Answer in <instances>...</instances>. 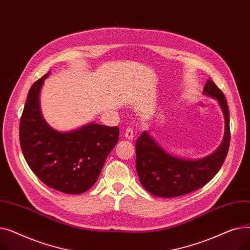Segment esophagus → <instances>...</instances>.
I'll use <instances>...</instances> for the list:
<instances>
[{"label": "esophagus", "mask_w": 250, "mask_h": 250, "mask_svg": "<svg viewBox=\"0 0 250 250\" xmlns=\"http://www.w3.org/2000/svg\"><path fill=\"white\" fill-rule=\"evenodd\" d=\"M125 137L128 140L134 139V130L132 127H126L125 130Z\"/></svg>", "instance_id": "1"}]
</instances>
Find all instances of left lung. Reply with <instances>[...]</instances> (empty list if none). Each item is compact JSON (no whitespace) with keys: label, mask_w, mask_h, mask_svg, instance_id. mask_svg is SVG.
<instances>
[{"label":"left lung","mask_w":250,"mask_h":250,"mask_svg":"<svg viewBox=\"0 0 250 250\" xmlns=\"http://www.w3.org/2000/svg\"><path fill=\"white\" fill-rule=\"evenodd\" d=\"M204 94L218 100L225 118V135L221 146L209 156L199 160H186L168 154L143 132L136 142V169L142 186L161 198H174L198 190L220 170L230 145V117L227 100L212 80H208Z\"/></svg>","instance_id":"left-lung-1"}]
</instances>
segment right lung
Instances as JSON below:
<instances>
[{
    "label": "right lung",
    "instance_id": "add662e5",
    "mask_svg": "<svg viewBox=\"0 0 250 250\" xmlns=\"http://www.w3.org/2000/svg\"><path fill=\"white\" fill-rule=\"evenodd\" d=\"M49 72L31 86L21 115L19 138L30 169L51 188L69 194L85 192L99 177L120 129L89 124L61 133L50 127L41 112L39 93Z\"/></svg>",
    "mask_w": 250,
    "mask_h": 250
}]
</instances>
